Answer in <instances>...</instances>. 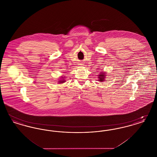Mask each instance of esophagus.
I'll use <instances>...</instances> for the list:
<instances>
[{
    "label": "esophagus",
    "mask_w": 157,
    "mask_h": 157,
    "mask_svg": "<svg viewBox=\"0 0 157 157\" xmlns=\"http://www.w3.org/2000/svg\"><path fill=\"white\" fill-rule=\"evenodd\" d=\"M79 65H83V63H81V64H79Z\"/></svg>",
    "instance_id": "1"
}]
</instances>
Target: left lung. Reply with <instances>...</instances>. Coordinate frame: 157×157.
Returning <instances> with one entry per match:
<instances>
[{
	"label": "left lung",
	"instance_id": "obj_1",
	"mask_svg": "<svg viewBox=\"0 0 157 157\" xmlns=\"http://www.w3.org/2000/svg\"><path fill=\"white\" fill-rule=\"evenodd\" d=\"M105 76H106V73H105L104 72H101L100 74L98 75V78H99L98 81L101 82L104 81L105 77H106Z\"/></svg>",
	"mask_w": 157,
	"mask_h": 157
}]
</instances>
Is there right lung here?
Listing matches in <instances>:
<instances>
[{"label":"right lung","mask_w":157,"mask_h":157,"mask_svg":"<svg viewBox=\"0 0 157 157\" xmlns=\"http://www.w3.org/2000/svg\"><path fill=\"white\" fill-rule=\"evenodd\" d=\"M62 78H63V77H62ZM65 82V79H62V80H60L59 81V83H63V82Z\"/></svg>","instance_id":"obj_1"}]
</instances>
